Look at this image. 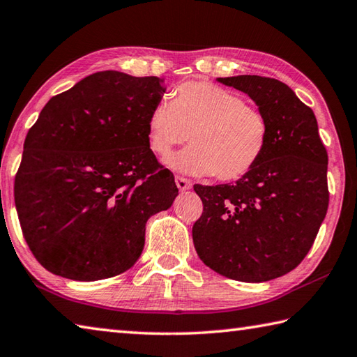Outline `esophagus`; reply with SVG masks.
I'll return each mask as SVG.
<instances>
[{
    "instance_id": "34e87169",
    "label": "esophagus",
    "mask_w": 357,
    "mask_h": 357,
    "mask_svg": "<svg viewBox=\"0 0 357 357\" xmlns=\"http://www.w3.org/2000/svg\"><path fill=\"white\" fill-rule=\"evenodd\" d=\"M174 183H176V187L178 189L181 190V192H184V190H189L190 187H192V183L189 179H185V178H183V176H176L174 178Z\"/></svg>"
}]
</instances>
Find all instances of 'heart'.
<instances>
[{"label": "heart", "mask_w": 357, "mask_h": 357, "mask_svg": "<svg viewBox=\"0 0 357 357\" xmlns=\"http://www.w3.org/2000/svg\"><path fill=\"white\" fill-rule=\"evenodd\" d=\"M189 137L192 146L165 159L170 170L236 181L264 156L268 121L241 95L211 82H185L174 90L172 102L160 101L153 107L148 144L159 156H167Z\"/></svg>", "instance_id": "1"}]
</instances>
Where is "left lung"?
I'll return each instance as SVG.
<instances>
[{
  "label": "left lung",
  "instance_id": "left-lung-1",
  "mask_svg": "<svg viewBox=\"0 0 357 357\" xmlns=\"http://www.w3.org/2000/svg\"><path fill=\"white\" fill-rule=\"evenodd\" d=\"M218 82L246 93L268 121V144L234 184H195L203 213L192 228L201 261L218 275L264 282L289 273L325 220L328 153L314 111L273 77L241 75Z\"/></svg>",
  "mask_w": 357,
  "mask_h": 357
}]
</instances>
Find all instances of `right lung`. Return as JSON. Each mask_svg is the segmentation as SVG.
I'll list each match as a JSON object with an SVG mask.
<instances>
[{
	"mask_svg": "<svg viewBox=\"0 0 357 357\" xmlns=\"http://www.w3.org/2000/svg\"><path fill=\"white\" fill-rule=\"evenodd\" d=\"M165 90L160 77L106 70L42 109L14 197L24 241L51 273L98 281L137 262L148 218L178 197L148 144V116Z\"/></svg>",
	"mask_w": 357,
	"mask_h": 357,
	"instance_id": "1",
	"label": "right lung"
}]
</instances>
